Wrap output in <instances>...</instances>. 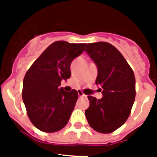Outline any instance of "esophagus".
Wrapping results in <instances>:
<instances>
[{"label":"esophagus","instance_id":"34e87169","mask_svg":"<svg viewBox=\"0 0 157 157\" xmlns=\"http://www.w3.org/2000/svg\"><path fill=\"white\" fill-rule=\"evenodd\" d=\"M78 95H79V97H86V94H84L82 93L81 91H78Z\"/></svg>","mask_w":157,"mask_h":157}]
</instances>
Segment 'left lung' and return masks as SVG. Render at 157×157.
Here are the masks:
<instances>
[{
  "instance_id": "1",
  "label": "left lung",
  "mask_w": 157,
  "mask_h": 157,
  "mask_svg": "<svg viewBox=\"0 0 157 157\" xmlns=\"http://www.w3.org/2000/svg\"><path fill=\"white\" fill-rule=\"evenodd\" d=\"M88 53L98 67L96 85L101 86L103 98L88 96L86 110L89 124L95 131L109 134L121 126L131 112L135 99V77L131 67L110 43L87 44Z\"/></svg>"
}]
</instances>
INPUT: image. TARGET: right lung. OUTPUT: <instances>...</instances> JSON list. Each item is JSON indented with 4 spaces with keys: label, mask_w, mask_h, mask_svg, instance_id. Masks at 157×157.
Here are the masks:
<instances>
[{
    "label": "right lung",
    "mask_w": 157,
    "mask_h": 157,
    "mask_svg": "<svg viewBox=\"0 0 157 157\" xmlns=\"http://www.w3.org/2000/svg\"><path fill=\"white\" fill-rule=\"evenodd\" d=\"M86 44L58 40L48 46L26 72L23 103L33 125L45 133L62 129L68 122L78 93L59 89L62 80L71 76L72 60L84 51Z\"/></svg>",
    "instance_id": "1"
}]
</instances>
